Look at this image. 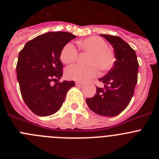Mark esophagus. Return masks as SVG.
<instances>
[{"instance_id":"obj_1","label":"esophagus","mask_w":159,"mask_h":159,"mask_svg":"<svg viewBox=\"0 0 159 159\" xmlns=\"http://www.w3.org/2000/svg\"><path fill=\"white\" fill-rule=\"evenodd\" d=\"M75 84H76L77 86H82L83 84H84V83L79 82V81H76V82H75Z\"/></svg>"}]
</instances>
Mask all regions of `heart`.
<instances>
[{
	"label": "heart",
	"instance_id": "obj_1",
	"mask_svg": "<svg viewBox=\"0 0 159 159\" xmlns=\"http://www.w3.org/2000/svg\"><path fill=\"white\" fill-rule=\"evenodd\" d=\"M80 51L89 54L87 59L88 65H73L66 70V76L73 80L84 81L96 77L99 69L107 71L113 67L116 57L112 49L107 47V43L99 36H90L77 42ZM78 52L72 43H67L60 52V60L64 64H70L78 59Z\"/></svg>",
	"mask_w": 159,
	"mask_h": 159
}]
</instances>
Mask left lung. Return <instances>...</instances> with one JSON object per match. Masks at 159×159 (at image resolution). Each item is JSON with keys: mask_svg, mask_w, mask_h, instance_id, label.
<instances>
[{"mask_svg": "<svg viewBox=\"0 0 159 159\" xmlns=\"http://www.w3.org/2000/svg\"><path fill=\"white\" fill-rule=\"evenodd\" d=\"M112 45L116 60L111 69L99 80L104 88H96V94L86 99L92 111L113 117L126 109L131 100L138 81L139 63L134 50L122 38L101 34Z\"/></svg>", "mask_w": 159, "mask_h": 159, "instance_id": "8db88e82", "label": "left lung"}]
</instances>
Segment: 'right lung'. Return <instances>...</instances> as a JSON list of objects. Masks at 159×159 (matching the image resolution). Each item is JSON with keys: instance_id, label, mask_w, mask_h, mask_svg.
Masks as SVG:
<instances>
[{"instance_id": "add662e5", "label": "right lung", "mask_w": 159, "mask_h": 159, "mask_svg": "<svg viewBox=\"0 0 159 159\" xmlns=\"http://www.w3.org/2000/svg\"><path fill=\"white\" fill-rule=\"evenodd\" d=\"M75 37L67 32H46L27 42L20 52L16 75L20 93L37 116L58 111L67 91L75 86L74 81L60 82L64 67L60 57L64 46Z\"/></svg>"}]
</instances>
